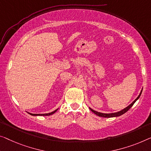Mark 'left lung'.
Listing matches in <instances>:
<instances>
[{"label":"left lung","mask_w":151,"mask_h":151,"mask_svg":"<svg viewBox=\"0 0 151 151\" xmlns=\"http://www.w3.org/2000/svg\"><path fill=\"white\" fill-rule=\"evenodd\" d=\"M142 89L141 90L140 93V94H139V96L137 97V98L131 104H129L128 106H127L126 108H125L124 109L121 110V111H119V112H114V113H102V112H97L96 111H94V110L91 109V108H89V109L91 110V111L93 112L94 114H96V115H98L99 116H102V117H105V118H111V117H115V116H119L121 115H122V114H123L124 113H125L126 112L129 111V110L131 109L132 106H133L134 104V103L136 102L137 100H138L139 98H140V96H141V93H142Z\"/></svg>","instance_id":"1"}]
</instances>
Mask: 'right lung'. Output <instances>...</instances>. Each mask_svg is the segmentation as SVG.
I'll return each mask as SVG.
<instances>
[{"mask_svg": "<svg viewBox=\"0 0 151 151\" xmlns=\"http://www.w3.org/2000/svg\"><path fill=\"white\" fill-rule=\"evenodd\" d=\"M58 109H56L55 111H54L51 112H49V113H45V114H32V113H30V112H28V114H31V115H32V116H49V115H51V114H53V113H55V112L58 111Z\"/></svg>", "mask_w": 151, "mask_h": 151, "instance_id": "obj_1", "label": "right lung"}]
</instances>
